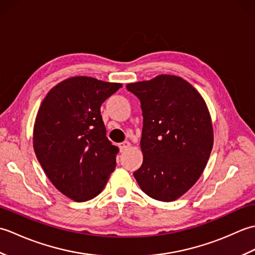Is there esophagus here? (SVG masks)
I'll return each instance as SVG.
<instances>
[{"label":"esophagus","mask_w":255,"mask_h":255,"mask_svg":"<svg viewBox=\"0 0 255 255\" xmlns=\"http://www.w3.org/2000/svg\"><path fill=\"white\" fill-rule=\"evenodd\" d=\"M130 142L129 141H124L123 143H121V152H124V151H126L128 148H130Z\"/></svg>","instance_id":"1"}]
</instances>
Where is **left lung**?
<instances>
[{
	"instance_id": "1",
	"label": "left lung",
	"mask_w": 255,
	"mask_h": 255,
	"mask_svg": "<svg viewBox=\"0 0 255 255\" xmlns=\"http://www.w3.org/2000/svg\"><path fill=\"white\" fill-rule=\"evenodd\" d=\"M141 103L142 165L133 176L142 192L173 202L202 175L214 144L208 107L187 81L161 74L127 84Z\"/></svg>"
}]
</instances>
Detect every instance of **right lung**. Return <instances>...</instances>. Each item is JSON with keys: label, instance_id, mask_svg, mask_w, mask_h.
I'll use <instances>...</instances> for the list:
<instances>
[{"label": "right lung", "instance_id": "1", "mask_svg": "<svg viewBox=\"0 0 255 255\" xmlns=\"http://www.w3.org/2000/svg\"><path fill=\"white\" fill-rule=\"evenodd\" d=\"M122 86L72 77L53 86L38 110L36 156L53 186L74 202L96 197L115 170L119 149L106 137L101 105Z\"/></svg>", "mask_w": 255, "mask_h": 255}]
</instances>
